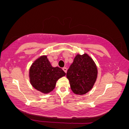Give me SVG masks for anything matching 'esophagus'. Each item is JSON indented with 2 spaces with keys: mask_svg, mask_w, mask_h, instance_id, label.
<instances>
[{
  "mask_svg": "<svg viewBox=\"0 0 129 129\" xmlns=\"http://www.w3.org/2000/svg\"><path fill=\"white\" fill-rule=\"evenodd\" d=\"M63 71H64L65 73H66V72H67V68H66V67H64V68H63Z\"/></svg>",
  "mask_w": 129,
  "mask_h": 129,
  "instance_id": "1",
  "label": "esophagus"
}]
</instances>
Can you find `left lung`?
Wrapping results in <instances>:
<instances>
[{
	"label": "left lung",
	"instance_id": "left-lung-1",
	"mask_svg": "<svg viewBox=\"0 0 129 129\" xmlns=\"http://www.w3.org/2000/svg\"><path fill=\"white\" fill-rule=\"evenodd\" d=\"M66 77L73 92L83 95L93 88L98 77V69L87 54H77L68 70Z\"/></svg>",
	"mask_w": 129,
	"mask_h": 129
}]
</instances>
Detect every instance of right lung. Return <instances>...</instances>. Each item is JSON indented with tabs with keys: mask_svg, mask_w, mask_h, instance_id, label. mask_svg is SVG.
I'll return each instance as SVG.
<instances>
[{
	"mask_svg": "<svg viewBox=\"0 0 129 129\" xmlns=\"http://www.w3.org/2000/svg\"><path fill=\"white\" fill-rule=\"evenodd\" d=\"M66 73L59 67L53 68L46 56L36 59L30 68V82L33 87L43 93H49L54 89L56 82Z\"/></svg>",
	"mask_w": 129,
	"mask_h": 129,
	"instance_id": "obj_1",
	"label": "right lung"
}]
</instances>
